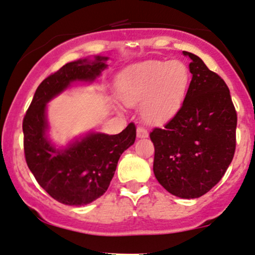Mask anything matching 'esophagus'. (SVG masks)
<instances>
[{"mask_svg": "<svg viewBox=\"0 0 255 255\" xmlns=\"http://www.w3.org/2000/svg\"><path fill=\"white\" fill-rule=\"evenodd\" d=\"M136 134H137V137H140V138L148 137V130L144 127H137Z\"/></svg>", "mask_w": 255, "mask_h": 255, "instance_id": "34e87169", "label": "esophagus"}]
</instances>
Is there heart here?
<instances>
[{
	"label": "heart",
	"mask_w": 255,
	"mask_h": 255,
	"mask_svg": "<svg viewBox=\"0 0 255 255\" xmlns=\"http://www.w3.org/2000/svg\"><path fill=\"white\" fill-rule=\"evenodd\" d=\"M189 86V70L179 60L148 61L119 77V95L127 106H141L144 120H166L180 108Z\"/></svg>",
	"instance_id": "obj_1"
}]
</instances>
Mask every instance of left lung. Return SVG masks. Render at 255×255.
<instances>
[{
  "mask_svg": "<svg viewBox=\"0 0 255 255\" xmlns=\"http://www.w3.org/2000/svg\"><path fill=\"white\" fill-rule=\"evenodd\" d=\"M192 81L181 107L163 128H154V175L170 194L200 198L220 181L233 160L237 112L230 89L194 54Z\"/></svg>",
  "mask_w": 255,
  "mask_h": 255,
  "instance_id": "left-lung-1",
  "label": "left lung"
}]
</instances>
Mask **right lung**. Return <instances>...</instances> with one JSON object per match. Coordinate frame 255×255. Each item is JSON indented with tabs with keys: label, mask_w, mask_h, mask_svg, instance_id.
<instances>
[{
	"label": "right lung",
	"mask_w": 255,
	"mask_h": 255,
	"mask_svg": "<svg viewBox=\"0 0 255 255\" xmlns=\"http://www.w3.org/2000/svg\"><path fill=\"white\" fill-rule=\"evenodd\" d=\"M107 60L98 55L64 64L37 87L23 119L27 165L38 185L61 204L83 206L104 195L121 154L136 137L134 124L115 135L89 131L66 147H57L48 137V102L73 82H94L107 68Z\"/></svg>",
	"instance_id": "add662e5"
}]
</instances>
